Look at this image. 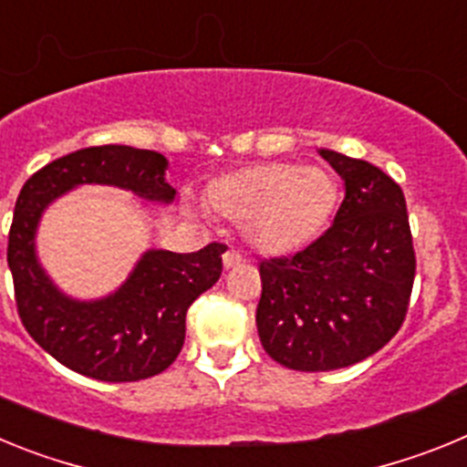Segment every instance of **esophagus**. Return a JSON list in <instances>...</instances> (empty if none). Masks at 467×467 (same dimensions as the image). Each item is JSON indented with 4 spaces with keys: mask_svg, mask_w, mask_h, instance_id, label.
I'll return each instance as SVG.
<instances>
[{
    "mask_svg": "<svg viewBox=\"0 0 467 467\" xmlns=\"http://www.w3.org/2000/svg\"><path fill=\"white\" fill-rule=\"evenodd\" d=\"M243 262L241 254L236 253V250H226L224 253V269H231V266H238V264Z\"/></svg>",
    "mask_w": 467,
    "mask_h": 467,
    "instance_id": "obj_1",
    "label": "esophagus"
}]
</instances>
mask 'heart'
I'll list each match as a JSON object with an SVG mask.
<instances>
[{
  "mask_svg": "<svg viewBox=\"0 0 467 467\" xmlns=\"http://www.w3.org/2000/svg\"><path fill=\"white\" fill-rule=\"evenodd\" d=\"M208 208L241 224L243 238L264 254H290L325 231L339 203V184L317 166L257 163L214 177Z\"/></svg>",
  "mask_w": 467,
  "mask_h": 467,
  "instance_id": "b5f03b06",
  "label": "heart"
}]
</instances>
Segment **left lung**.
Wrapping results in <instances>:
<instances>
[{"label": "left lung", "instance_id": "left-lung-1", "mask_svg": "<svg viewBox=\"0 0 467 467\" xmlns=\"http://www.w3.org/2000/svg\"><path fill=\"white\" fill-rule=\"evenodd\" d=\"M320 156L346 184L334 224L296 254L259 264V341L296 372L341 369L381 350L402 327L416 274L400 184L367 161Z\"/></svg>", "mask_w": 467, "mask_h": 467}]
</instances>
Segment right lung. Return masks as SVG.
<instances>
[{
  "label": "right lung",
  "instance_id": "add662e5",
  "mask_svg": "<svg viewBox=\"0 0 467 467\" xmlns=\"http://www.w3.org/2000/svg\"><path fill=\"white\" fill-rule=\"evenodd\" d=\"M166 156L102 144L51 161L23 184L8 231L16 306L32 339L72 372L98 381H140L175 362L196 296L222 275V243L189 254L147 250L133 274L105 299L79 301L57 290L35 253L36 224L51 201L79 184H109L171 203Z\"/></svg>",
  "mask_w": 467,
  "mask_h": 467
}]
</instances>
